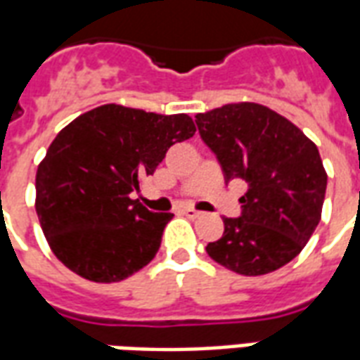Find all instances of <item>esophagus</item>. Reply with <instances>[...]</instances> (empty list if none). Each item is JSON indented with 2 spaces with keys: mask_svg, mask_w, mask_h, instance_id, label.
<instances>
[{
  "mask_svg": "<svg viewBox=\"0 0 360 360\" xmlns=\"http://www.w3.org/2000/svg\"><path fill=\"white\" fill-rule=\"evenodd\" d=\"M182 212L186 217H190V219H198V217H201V212H199L198 209H193V207H186Z\"/></svg>",
  "mask_w": 360,
  "mask_h": 360,
  "instance_id": "esophagus-1",
  "label": "esophagus"
}]
</instances>
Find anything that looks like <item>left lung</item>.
Instances as JSON below:
<instances>
[{
    "mask_svg": "<svg viewBox=\"0 0 360 360\" xmlns=\"http://www.w3.org/2000/svg\"><path fill=\"white\" fill-rule=\"evenodd\" d=\"M201 140L224 180H243L241 217L207 253L228 270L261 276L295 259L320 222L326 170L319 148L290 120L259 103H228L195 115Z\"/></svg>",
    "mask_w": 360,
    "mask_h": 360,
    "instance_id": "8db88e82",
    "label": "left lung"
}]
</instances>
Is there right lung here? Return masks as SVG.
<instances>
[{
    "mask_svg": "<svg viewBox=\"0 0 360 360\" xmlns=\"http://www.w3.org/2000/svg\"><path fill=\"white\" fill-rule=\"evenodd\" d=\"M188 115H157L107 103L55 136L36 172V212L55 257L78 276L111 284L153 261L174 214L138 199L170 146L190 140Z\"/></svg>",
    "mask_w": 360,
    "mask_h": 360,
    "instance_id": "right-lung-1",
    "label": "right lung"
}]
</instances>
